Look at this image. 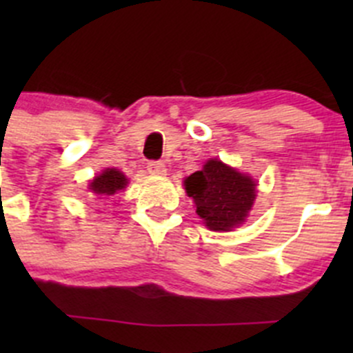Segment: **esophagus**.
Returning a JSON list of instances; mask_svg holds the SVG:
<instances>
[{
  "label": "esophagus",
  "mask_w": 353,
  "mask_h": 353,
  "mask_svg": "<svg viewBox=\"0 0 353 353\" xmlns=\"http://www.w3.org/2000/svg\"><path fill=\"white\" fill-rule=\"evenodd\" d=\"M147 169H148V172L152 174V176H165V174H167L165 163L159 162V160H154V162H148Z\"/></svg>",
  "instance_id": "esophagus-1"
}]
</instances>
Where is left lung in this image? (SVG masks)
Instances as JSON below:
<instances>
[{
    "mask_svg": "<svg viewBox=\"0 0 353 353\" xmlns=\"http://www.w3.org/2000/svg\"><path fill=\"white\" fill-rule=\"evenodd\" d=\"M256 186L251 176L241 174L219 159H210L201 170L184 179L198 216L215 232H229L245 222L256 199Z\"/></svg>",
    "mask_w": 353,
    "mask_h": 353,
    "instance_id": "obj_1",
    "label": "left lung"
}]
</instances>
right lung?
<instances>
[{
	"label": "right lung",
	"instance_id": "obj_1",
	"mask_svg": "<svg viewBox=\"0 0 353 353\" xmlns=\"http://www.w3.org/2000/svg\"><path fill=\"white\" fill-rule=\"evenodd\" d=\"M128 184L126 176L117 169H105L99 176L92 179L88 184V190L95 194L99 199H109L121 190H124Z\"/></svg>",
	"mask_w": 353,
	"mask_h": 353
}]
</instances>
